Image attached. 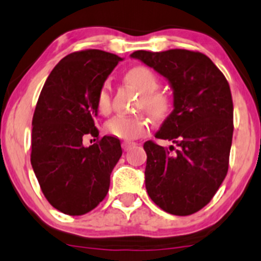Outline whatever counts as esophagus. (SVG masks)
<instances>
[{
	"label": "esophagus",
	"instance_id": "1",
	"mask_svg": "<svg viewBox=\"0 0 261 261\" xmlns=\"http://www.w3.org/2000/svg\"><path fill=\"white\" fill-rule=\"evenodd\" d=\"M134 145V143L133 142H130V141H124L122 143V148L124 150H129L132 147H133Z\"/></svg>",
	"mask_w": 261,
	"mask_h": 261
}]
</instances>
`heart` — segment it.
Returning a JSON list of instances; mask_svg holds the SVG:
<instances>
[{"instance_id":"b5f03b06","label":"heart","mask_w":261,"mask_h":261,"mask_svg":"<svg viewBox=\"0 0 261 261\" xmlns=\"http://www.w3.org/2000/svg\"><path fill=\"white\" fill-rule=\"evenodd\" d=\"M125 81L142 93L141 107L154 120H162L167 117L170 109V99L167 94L155 91L158 87V78L150 68L137 66L125 73ZM97 111L99 113H108L111 108V83L105 82L99 87L96 98ZM150 122L144 116H116L109 119L105 129L109 136L119 139H136L147 133Z\"/></svg>"}]
</instances>
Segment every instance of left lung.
Wrapping results in <instances>:
<instances>
[{
	"instance_id": "8db88e82",
	"label": "left lung",
	"mask_w": 261,
	"mask_h": 261,
	"mask_svg": "<svg viewBox=\"0 0 261 261\" xmlns=\"http://www.w3.org/2000/svg\"><path fill=\"white\" fill-rule=\"evenodd\" d=\"M163 75L173 91V111L147 153L145 188L150 199L173 215H190L212 200L228 173L232 139L230 87L209 57L188 49L136 51L130 55Z\"/></svg>"
}]
</instances>
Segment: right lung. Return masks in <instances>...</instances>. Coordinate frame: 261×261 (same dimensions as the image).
Returning a JSON list of instances; mask_svg holds the SVG:
<instances>
[{
  "instance_id": "right-lung-1",
  "label": "right lung",
  "mask_w": 261,
  "mask_h": 261,
  "mask_svg": "<svg viewBox=\"0 0 261 261\" xmlns=\"http://www.w3.org/2000/svg\"><path fill=\"white\" fill-rule=\"evenodd\" d=\"M122 58L100 49L66 56L42 88L32 119L31 164L49 204L67 215H83L107 195L111 173L122 155L118 138L98 137L96 98Z\"/></svg>"
}]
</instances>
